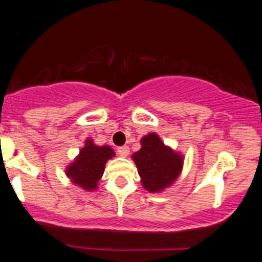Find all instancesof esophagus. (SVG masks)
<instances>
[{
	"label": "esophagus",
	"mask_w": 262,
	"mask_h": 262,
	"mask_svg": "<svg viewBox=\"0 0 262 262\" xmlns=\"http://www.w3.org/2000/svg\"><path fill=\"white\" fill-rule=\"evenodd\" d=\"M117 152H118L121 156H123V158H125V156H128V154H129V146H127V145L119 146V148L117 149Z\"/></svg>",
	"instance_id": "esophagus-1"
}]
</instances>
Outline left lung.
Segmentation results:
<instances>
[{
  "mask_svg": "<svg viewBox=\"0 0 262 262\" xmlns=\"http://www.w3.org/2000/svg\"><path fill=\"white\" fill-rule=\"evenodd\" d=\"M133 160L144 188L150 192L166 188L179 177L182 169V156L165 146L155 133L141 139V149L134 152Z\"/></svg>",
  "mask_w": 262,
  "mask_h": 262,
  "instance_id": "8db88e82",
  "label": "left lung"
}]
</instances>
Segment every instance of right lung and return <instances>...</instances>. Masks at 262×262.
Segmentation results:
<instances>
[{"label": "right lung", "instance_id": "right-lung-1", "mask_svg": "<svg viewBox=\"0 0 262 262\" xmlns=\"http://www.w3.org/2000/svg\"><path fill=\"white\" fill-rule=\"evenodd\" d=\"M112 156L114 151L110 146H97L92 140H86L85 148L81 149L76 160L68 166L66 175L77 186L86 191H92L97 188L104 165Z\"/></svg>", "mask_w": 262, "mask_h": 262}]
</instances>
